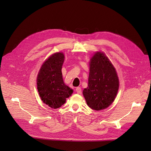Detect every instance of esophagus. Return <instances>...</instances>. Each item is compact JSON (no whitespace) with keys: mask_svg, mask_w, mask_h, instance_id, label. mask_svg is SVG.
Segmentation results:
<instances>
[{"mask_svg":"<svg viewBox=\"0 0 151 151\" xmlns=\"http://www.w3.org/2000/svg\"><path fill=\"white\" fill-rule=\"evenodd\" d=\"M76 92L78 93H81V88H80V87H77V88H76Z\"/></svg>","mask_w":151,"mask_h":151,"instance_id":"esophagus-1","label":"esophagus"}]
</instances>
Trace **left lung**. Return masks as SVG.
Segmentation results:
<instances>
[{"label":"left lung","instance_id":"8db88e82","mask_svg":"<svg viewBox=\"0 0 151 151\" xmlns=\"http://www.w3.org/2000/svg\"><path fill=\"white\" fill-rule=\"evenodd\" d=\"M89 67L88 87L83 93L89 108L100 111L114 101L119 86V78L115 68L104 52L95 53Z\"/></svg>","mask_w":151,"mask_h":151}]
</instances>
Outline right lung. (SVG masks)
<instances>
[{
	"label": "right lung",
	"instance_id": "right-lung-1",
	"mask_svg": "<svg viewBox=\"0 0 151 151\" xmlns=\"http://www.w3.org/2000/svg\"><path fill=\"white\" fill-rule=\"evenodd\" d=\"M63 52H55L46 59L37 76V89L42 100L48 106L56 109L65 104L73 91L63 81L62 67Z\"/></svg>",
	"mask_w": 151,
	"mask_h": 151
}]
</instances>
